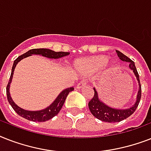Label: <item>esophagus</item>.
Instances as JSON below:
<instances>
[{"label": "esophagus", "mask_w": 151, "mask_h": 151, "mask_svg": "<svg viewBox=\"0 0 151 151\" xmlns=\"http://www.w3.org/2000/svg\"><path fill=\"white\" fill-rule=\"evenodd\" d=\"M86 84H87V83H86V81H82L81 82L78 83V85H77V88H78V89H79V88H81L85 87V85H86Z\"/></svg>", "instance_id": "esophagus-1"}]
</instances>
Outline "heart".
Instances as JSON below:
<instances>
[{
	"label": "heart",
	"instance_id": "1",
	"mask_svg": "<svg viewBox=\"0 0 151 151\" xmlns=\"http://www.w3.org/2000/svg\"><path fill=\"white\" fill-rule=\"evenodd\" d=\"M107 62V58L103 55L93 56L78 61L76 64L78 70L85 73H92L100 70ZM112 64L109 63V66Z\"/></svg>",
	"mask_w": 151,
	"mask_h": 151
}]
</instances>
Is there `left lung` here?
<instances>
[{
  "label": "left lung",
  "mask_w": 151,
  "mask_h": 151,
  "mask_svg": "<svg viewBox=\"0 0 151 151\" xmlns=\"http://www.w3.org/2000/svg\"><path fill=\"white\" fill-rule=\"evenodd\" d=\"M116 52H117V56L119 57L121 60L130 63L129 64V68L133 71L134 74L138 81L139 91L138 93H137V96H136V103H134V105L131 107L128 108V109L122 110V109L110 107L107 105H106L105 103H103L102 101H100V99H99V96H98V92H96V88H93L94 96L88 103V108H89L90 111L92 113V114L98 119L101 120L103 122H110H110H122L123 120L126 119L127 117H129V116H131L136 110L141 99V85L140 81H139V76L136 67L135 66V63L132 59H129V57L124 55L123 53H122L119 51H116Z\"/></svg>",
  "instance_id": "left-lung-1"
}]
</instances>
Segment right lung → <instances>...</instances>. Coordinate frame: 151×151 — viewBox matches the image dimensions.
I'll list each match as a JSON object with an SVG mask.
<instances>
[{
  "instance_id": "1",
  "label": "right lung",
  "mask_w": 151,
  "mask_h": 151,
  "mask_svg": "<svg viewBox=\"0 0 151 151\" xmlns=\"http://www.w3.org/2000/svg\"><path fill=\"white\" fill-rule=\"evenodd\" d=\"M70 54L69 52H54V51L50 50V49H47V48H34V49H31V50L28 51L24 54H22V55H20L15 59L13 63L12 68V73H11L10 79L8 81V84L6 88V93H7V98H8V103H10V105L12 106V107L14 109L15 112L17 113L18 114L21 116V117H24L26 119L29 120V121H32V122H46L48 121L49 119L55 117V115L59 114L60 110L63 107L65 100H66V96H68L69 92L73 91L74 88L73 87L68 88L64 89L60 94L57 96V98L55 99V101L51 104L49 106H48L45 109L41 110H37V111H29V110H26L22 109L19 106H18L15 104L13 100L12 99V97L10 96V92H9V88H10V84L12 80L13 73H14V70L17 63L20 60H22V59H24L26 57L30 56L32 55H41L42 56L47 57L49 59H59V58H62V57L66 56Z\"/></svg>"
}]
</instances>
